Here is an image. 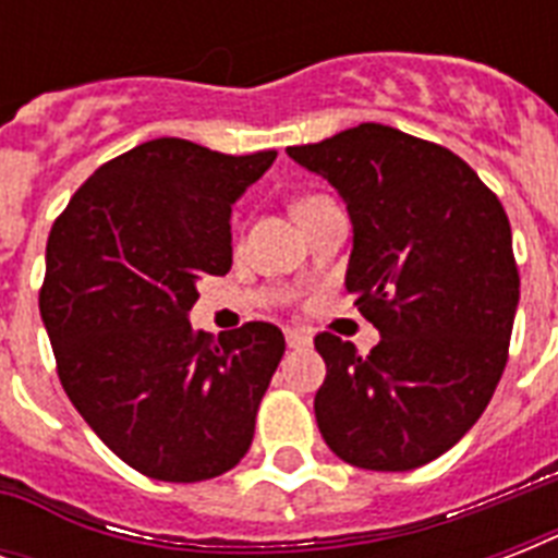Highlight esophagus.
<instances>
[{
	"label": "esophagus",
	"mask_w": 558,
	"mask_h": 558,
	"mask_svg": "<svg viewBox=\"0 0 558 558\" xmlns=\"http://www.w3.org/2000/svg\"><path fill=\"white\" fill-rule=\"evenodd\" d=\"M287 344L292 350H301V348H310L313 344V336L306 330H298V327H289L287 330Z\"/></svg>",
	"instance_id": "obj_1"
}]
</instances>
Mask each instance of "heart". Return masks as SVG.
<instances>
[{
  "label": "heart",
  "instance_id": "obj_1",
  "mask_svg": "<svg viewBox=\"0 0 558 558\" xmlns=\"http://www.w3.org/2000/svg\"><path fill=\"white\" fill-rule=\"evenodd\" d=\"M318 199H324V196H304V199H298L295 208H304V205H310V202H318Z\"/></svg>",
  "mask_w": 558,
  "mask_h": 558
}]
</instances>
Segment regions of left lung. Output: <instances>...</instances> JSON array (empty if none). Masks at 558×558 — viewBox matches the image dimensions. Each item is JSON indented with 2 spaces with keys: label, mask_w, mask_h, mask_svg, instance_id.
Masks as SVG:
<instances>
[{
  "label": "left lung",
  "mask_w": 558,
  "mask_h": 558,
  "mask_svg": "<svg viewBox=\"0 0 558 558\" xmlns=\"http://www.w3.org/2000/svg\"><path fill=\"white\" fill-rule=\"evenodd\" d=\"M287 153L348 202L344 287L381 336L367 356L315 336L324 442L359 469L425 466L477 423L507 367L521 283L507 210L460 156L393 126Z\"/></svg>",
  "instance_id": "1"
}]
</instances>
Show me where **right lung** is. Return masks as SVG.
Wrapping results in <instances>:
<instances>
[{
    "instance_id": "1",
    "label": "right lung",
    "mask_w": 558,
    "mask_h": 558,
    "mask_svg": "<svg viewBox=\"0 0 558 558\" xmlns=\"http://www.w3.org/2000/svg\"><path fill=\"white\" fill-rule=\"evenodd\" d=\"M278 153L153 138L100 165L54 219L39 315L60 385L126 466L196 484L234 469L287 341L193 330L202 275L231 269V205Z\"/></svg>"
}]
</instances>
